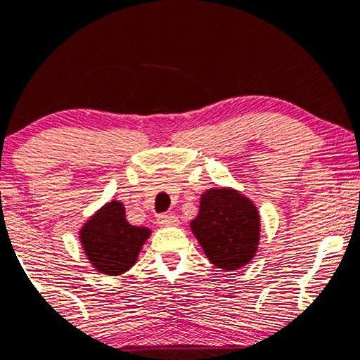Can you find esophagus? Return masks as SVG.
<instances>
[{
  "instance_id": "esophagus-1",
  "label": "esophagus",
  "mask_w": 360,
  "mask_h": 360,
  "mask_svg": "<svg viewBox=\"0 0 360 360\" xmlns=\"http://www.w3.org/2000/svg\"><path fill=\"white\" fill-rule=\"evenodd\" d=\"M179 220H177L176 214H171V213H162L157 217V225L159 226H176Z\"/></svg>"
}]
</instances>
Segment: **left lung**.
<instances>
[{
	"instance_id": "left-lung-1",
	"label": "left lung",
	"mask_w": 360,
	"mask_h": 360,
	"mask_svg": "<svg viewBox=\"0 0 360 360\" xmlns=\"http://www.w3.org/2000/svg\"><path fill=\"white\" fill-rule=\"evenodd\" d=\"M191 232L213 266L237 271L257 254L260 214L247 196L232 188H212L201 194Z\"/></svg>"
}]
</instances>
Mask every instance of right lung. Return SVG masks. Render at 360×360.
Segmentation results:
<instances>
[{"instance_id":"right-lung-1","label":"right lung","mask_w":360,"mask_h":360,"mask_svg":"<svg viewBox=\"0 0 360 360\" xmlns=\"http://www.w3.org/2000/svg\"><path fill=\"white\" fill-rule=\"evenodd\" d=\"M152 230L130 225L120 201L103 205L79 230L86 259L98 272L120 276L135 266Z\"/></svg>"}]
</instances>
